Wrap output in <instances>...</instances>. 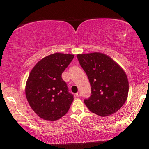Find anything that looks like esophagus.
<instances>
[{"label": "esophagus", "mask_w": 149, "mask_h": 149, "mask_svg": "<svg viewBox=\"0 0 149 149\" xmlns=\"http://www.w3.org/2000/svg\"><path fill=\"white\" fill-rule=\"evenodd\" d=\"M81 95V92H79V91L75 93V95H76V97H80Z\"/></svg>", "instance_id": "obj_1"}]
</instances>
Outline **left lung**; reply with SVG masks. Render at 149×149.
<instances>
[{"mask_svg": "<svg viewBox=\"0 0 149 149\" xmlns=\"http://www.w3.org/2000/svg\"><path fill=\"white\" fill-rule=\"evenodd\" d=\"M89 78L91 95L84 99L91 112L107 116L120 109L127 100L129 83L124 71L114 60L100 52L77 54Z\"/></svg>", "mask_w": 149, "mask_h": 149, "instance_id": "left-lung-1", "label": "left lung"}]
</instances>
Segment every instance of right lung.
<instances>
[{"mask_svg":"<svg viewBox=\"0 0 149 149\" xmlns=\"http://www.w3.org/2000/svg\"><path fill=\"white\" fill-rule=\"evenodd\" d=\"M74 55L54 53L37 62L30 72L26 95L33 110L42 119L56 121L70 109L74 95L62 78V74Z\"/></svg>","mask_w":149,"mask_h":149,"instance_id":"add662e5","label":"right lung"}]
</instances>
